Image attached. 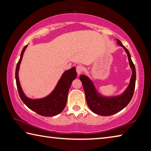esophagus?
<instances>
[{"mask_svg": "<svg viewBox=\"0 0 151 151\" xmlns=\"http://www.w3.org/2000/svg\"><path fill=\"white\" fill-rule=\"evenodd\" d=\"M83 70H84V68L81 65H78L76 66V71H77L78 75H80L81 72H83Z\"/></svg>", "mask_w": 151, "mask_h": 151, "instance_id": "34e87169", "label": "esophagus"}]
</instances>
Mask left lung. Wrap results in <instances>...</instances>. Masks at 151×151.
<instances>
[{
	"instance_id": "left-lung-1",
	"label": "left lung",
	"mask_w": 151,
	"mask_h": 151,
	"mask_svg": "<svg viewBox=\"0 0 151 151\" xmlns=\"http://www.w3.org/2000/svg\"><path fill=\"white\" fill-rule=\"evenodd\" d=\"M117 44L125 49L128 55L129 64L133 71L130 84L121 96L115 97H104L100 96L97 94L93 83L86 76L81 75L80 77L83 84L88 107L93 113L101 116L111 115L124 109L133 97L135 88L136 70L134 63L131 60L130 53L119 40H117Z\"/></svg>"
}]
</instances>
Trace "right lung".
Returning <instances> with one entry per match:
<instances>
[{"instance_id":"add662e5","label":"right lung","mask_w":151,"mask_h":151,"mask_svg":"<svg viewBox=\"0 0 151 151\" xmlns=\"http://www.w3.org/2000/svg\"><path fill=\"white\" fill-rule=\"evenodd\" d=\"M26 47H27V45L24 47L22 50L20 60L17 63L15 71L16 82H17L18 94L20 99L29 109L40 115L52 117V116L59 114L65 108L71 84L72 83V81L77 77L76 68L73 67L70 70L65 71L63 73L55 89L48 96L40 99H29L23 93L19 82V79H18V70H19L20 63Z\"/></svg>"}]
</instances>
